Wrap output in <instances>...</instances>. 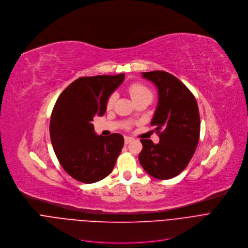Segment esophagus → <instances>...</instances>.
Wrapping results in <instances>:
<instances>
[{"instance_id": "esophagus-1", "label": "esophagus", "mask_w": 248, "mask_h": 248, "mask_svg": "<svg viewBox=\"0 0 248 248\" xmlns=\"http://www.w3.org/2000/svg\"><path fill=\"white\" fill-rule=\"evenodd\" d=\"M133 140H134V139L131 138V137H125V138H124V140H125V143H126V144H128L129 142H131Z\"/></svg>"}]
</instances>
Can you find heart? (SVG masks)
Masks as SVG:
<instances>
[{"label":"heart","mask_w":248,"mask_h":248,"mask_svg":"<svg viewBox=\"0 0 248 248\" xmlns=\"http://www.w3.org/2000/svg\"><path fill=\"white\" fill-rule=\"evenodd\" d=\"M128 91L132 96V98L134 100V102L140 100V98H142V97H151L153 98V93L152 91L148 89L146 86H144L143 84H140V83H134V84H131L128 88ZM116 100V94L115 93H112L108 101V104H107V107L108 108H111L114 105V102Z\"/></svg>","instance_id":"obj_1"}]
</instances>
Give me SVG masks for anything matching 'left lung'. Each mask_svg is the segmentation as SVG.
Masks as SVG:
<instances>
[{
  "label": "left lung",
  "instance_id": "8db88e82",
  "mask_svg": "<svg viewBox=\"0 0 248 248\" xmlns=\"http://www.w3.org/2000/svg\"><path fill=\"white\" fill-rule=\"evenodd\" d=\"M158 90V105L152 120L159 137L141 139L139 161L144 171L159 180L176 177L190 161L200 140L201 118L194 95L174 75L165 71L142 72Z\"/></svg>",
  "mask_w": 248,
  "mask_h": 248
}]
</instances>
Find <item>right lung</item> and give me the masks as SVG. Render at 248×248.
<instances>
[{
    "label": "right lung",
    "mask_w": 248,
    "mask_h": 248,
    "mask_svg": "<svg viewBox=\"0 0 248 248\" xmlns=\"http://www.w3.org/2000/svg\"><path fill=\"white\" fill-rule=\"evenodd\" d=\"M124 73L81 77L59 96L54 107L49 135L55 154L73 179L92 184L108 176L124 145L122 135L96 136L91 123L103 116L109 95L123 82Z\"/></svg>",
    "instance_id": "add662e5"
}]
</instances>
